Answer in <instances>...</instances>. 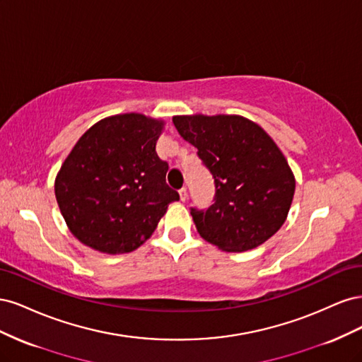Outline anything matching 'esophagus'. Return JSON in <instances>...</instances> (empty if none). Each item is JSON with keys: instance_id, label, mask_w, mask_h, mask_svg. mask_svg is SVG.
<instances>
[{"instance_id": "esophagus-1", "label": "esophagus", "mask_w": 362, "mask_h": 362, "mask_svg": "<svg viewBox=\"0 0 362 362\" xmlns=\"http://www.w3.org/2000/svg\"><path fill=\"white\" fill-rule=\"evenodd\" d=\"M178 193H180V198H181V201H182V202H184L185 199H187V189L182 187V189H180V190H178Z\"/></svg>"}]
</instances>
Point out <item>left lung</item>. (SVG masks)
Wrapping results in <instances>:
<instances>
[{
    "instance_id": "left-lung-1",
    "label": "left lung",
    "mask_w": 362,
    "mask_h": 362,
    "mask_svg": "<svg viewBox=\"0 0 362 362\" xmlns=\"http://www.w3.org/2000/svg\"><path fill=\"white\" fill-rule=\"evenodd\" d=\"M214 181L208 208H190L198 233L226 252L254 249L286 222L294 177L269 134L242 116H175Z\"/></svg>"
}]
</instances>
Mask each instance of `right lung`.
Masks as SVG:
<instances>
[{
  "label": "right lung",
  "mask_w": 362,
  "mask_h": 362,
  "mask_svg": "<svg viewBox=\"0 0 362 362\" xmlns=\"http://www.w3.org/2000/svg\"><path fill=\"white\" fill-rule=\"evenodd\" d=\"M163 122L144 115L100 120L76 141L56 180L71 233L105 254H125L151 237L168 205V161L156 151Z\"/></svg>",
  "instance_id": "obj_1"
}]
</instances>
